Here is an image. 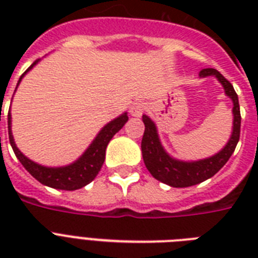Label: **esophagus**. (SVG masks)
I'll return each instance as SVG.
<instances>
[{
	"label": "esophagus",
	"instance_id": "esophagus-1",
	"mask_svg": "<svg viewBox=\"0 0 258 258\" xmlns=\"http://www.w3.org/2000/svg\"><path fill=\"white\" fill-rule=\"evenodd\" d=\"M146 109V103L143 101H137V103H134L131 107H130V113L133 115V116H141L142 113L145 112Z\"/></svg>",
	"mask_w": 258,
	"mask_h": 258
}]
</instances>
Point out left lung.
Here are the masks:
<instances>
[{"label":"left lung","mask_w":258,"mask_h":258,"mask_svg":"<svg viewBox=\"0 0 258 258\" xmlns=\"http://www.w3.org/2000/svg\"><path fill=\"white\" fill-rule=\"evenodd\" d=\"M200 76L201 78L216 76L218 82L224 87L225 93L233 100L234 119H233L232 137L224 149L213 157L196 162L178 161L166 153L161 145L154 121L149 116L143 115L145 134H143V139H142V155H143L145 165L155 179L161 180L171 187H188V186H194V184H198L212 178L229 161V158L232 157V154L236 150L237 143L240 141V104H238V96H237L233 86L218 71L213 70V68L202 70L200 72Z\"/></svg>","instance_id":"left-lung-1"}]
</instances>
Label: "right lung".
<instances>
[{
    "instance_id": "right-lung-1",
    "label": "right lung",
    "mask_w": 258,
    "mask_h": 258,
    "mask_svg": "<svg viewBox=\"0 0 258 258\" xmlns=\"http://www.w3.org/2000/svg\"><path fill=\"white\" fill-rule=\"evenodd\" d=\"M40 60L32 64L28 70L22 74V76L18 80V84L21 82V79L24 78V75L33 68ZM12 116L10 112L8 113V128H9V141L12 145L16 157L21 165L25 167L29 174L33 178L40 182V183L49 186L53 188H60V190H78V188L84 187L89 182H92L95 179V176L99 174L101 166L104 163L105 159V149L108 146L109 141L112 139V137L119 131V130L125 124V121L128 120L127 113H123L116 119H113L112 121H109L108 124H105L103 128L100 130V133L97 134V137L93 139L88 149L86 150V153L83 154L82 157L79 158L78 161L71 163L68 166H62V167H45V166L37 165L33 161H30L24 155V154L17 149V146L14 143L13 135L10 131V124H12Z\"/></svg>"
}]
</instances>
